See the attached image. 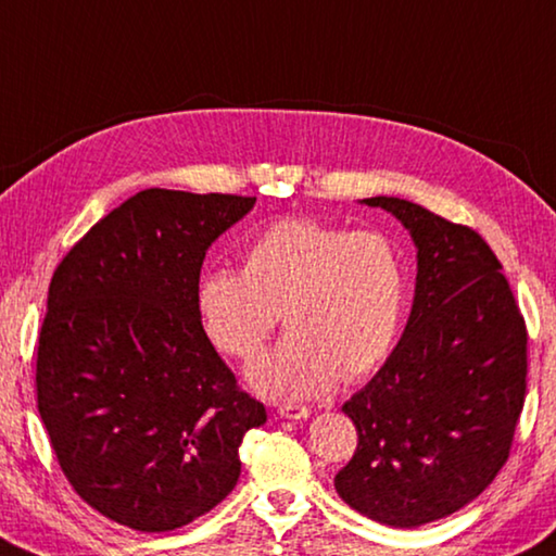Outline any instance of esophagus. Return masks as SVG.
I'll return each mask as SVG.
<instances>
[{
  "instance_id": "1",
  "label": "esophagus",
  "mask_w": 556,
  "mask_h": 556,
  "mask_svg": "<svg viewBox=\"0 0 556 556\" xmlns=\"http://www.w3.org/2000/svg\"><path fill=\"white\" fill-rule=\"evenodd\" d=\"M277 410L281 418H289V420H304L311 416V410L306 406H296V403H281Z\"/></svg>"
}]
</instances>
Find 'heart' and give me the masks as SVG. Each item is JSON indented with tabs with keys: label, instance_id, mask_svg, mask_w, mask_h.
Masks as SVG:
<instances>
[{
	"label": "heart",
	"instance_id": "b5f03b06",
	"mask_svg": "<svg viewBox=\"0 0 556 556\" xmlns=\"http://www.w3.org/2000/svg\"><path fill=\"white\" fill-rule=\"evenodd\" d=\"M403 308L406 269L393 240L316 218L267 226L240 271L211 269L197 287L201 328L228 357H257L281 313L289 336L248 371L271 399L318 396L340 377L375 371L396 345Z\"/></svg>",
	"mask_w": 556,
	"mask_h": 556
}]
</instances>
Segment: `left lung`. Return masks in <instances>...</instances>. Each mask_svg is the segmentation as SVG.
Masks as SVG:
<instances>
[{"mask_svg": "<svg viewBox=\"0 0 556 556\" xmlns=\"http://www.w3.org/2000/svg\"><path fill=\"white\" fill-rule=\"evenodd\" d=\"M362 204L401 220L418 275L396 350L342 406L357 450L336 489L362 516L418 528L467 506L506 464L528 387V330L477 230L399 197Z\"/></svg>", "mask_w": 556, "mask_h": 556, "instance_id": "1", "label": "left lung"}]
</instances>
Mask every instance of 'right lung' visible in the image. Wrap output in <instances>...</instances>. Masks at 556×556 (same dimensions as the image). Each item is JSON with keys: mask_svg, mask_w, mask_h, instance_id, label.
I'll list each match as a JSON object with an SVG mask.
<instances>
[{"mask_svg": "<svg viewBox=\"0 0 556 556\" xmlns=\"http://www.w3.org/2000/svg\"><path fill=\"white\" fill-rule=\"evenodd\" d=\"M255 197L146 189L60 262L38 336V413L94 510L140 532L204 516L240 477L267 410L238 387L197 313L206 250Z\"/></svg>", "mask_w": 556, "mask_h": 556, "instance_id": "obj_1", "label": "right lung"}]
</instances>
